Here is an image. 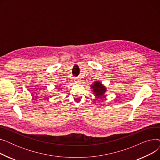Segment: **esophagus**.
Instances as JSON below:
<instances>
[{
    "label": "esophagus",
    "instance_id": "1",
    "mask_svg": "<svg viewBox=\"0 0 160 160\" xmlns=\"http://www.w3.org/2000/svg\"><path fill=\"white\" fill-rule=\"evenodd\" d=\"M75 81H76V82L77 83H78V82H80V79H78V78H77L75 80Z\"/></svg>",
    "mask_w": 160,
    "mask_h": 160
}]
</instances>
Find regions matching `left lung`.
<instances>
[{
    "label": "left lung",
    "instance_id": "obj_1",
    "mask_svg": "<svg viewBox=\"0 0 160 160\" xmlns=\"http://www.w3.org/2000/svg\"><path fill=\"white\" fill-rule=\"evenodd\" d=\"M91 89H92V91L93 92V93L95 94L97 98H102L104 97V93L107 91L106 87L99 81H96L94 82L93 84L91 86Z\"/></svg>",
    "mask_w": 160,
    "mask_h": 160
}]
</instances>
